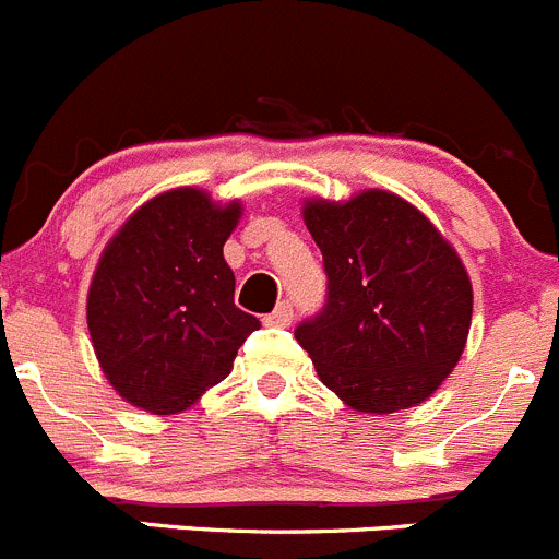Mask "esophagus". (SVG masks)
Masks as SVG:
<instances>
[{
	"instance_id": "34e87169",
	"label": "esophagus",
	"mask_w": 559,
	"mask_h": 559,
	"mask_svg": "<svg viewBox=\"0 0 559 559\" xmlns=\"http://www.w3.org/2000/svg\"><path fill=\"white\" fill-rule=\"evenodd\" d=\"M290 321H294V307H290L288 301H283V305H276L274 313L265 316V324H269V326H288Z\"/></svg>"
}]
</instances>
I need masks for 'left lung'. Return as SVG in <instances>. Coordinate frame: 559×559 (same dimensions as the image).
I'll return each mask as SVG.
<instances>
[{"instance_id":"obj_1","label":"left lung","mask_w":559,"mask_h":559,"mask_svg":"<svg viewBox=\"0 0 559 559\" xmlns=\"http://www.w3.org/2000/svg\"><path fill=\"white\" fill-rule=\"evenodd\" d=\"M301 218L324 254L330 296L296 341L346 407L388 416L427 402L468 341L474 288L457 249L416 204L366 188L310 197Z\"/></svg>"}]
</instances>
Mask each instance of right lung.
Here are the masks:
<instances>
[{"mask_svg": "<svg viewBox=\"0 0 559 559\" xmlns=\"http://www.w3.org/2000/svg\"><path fill=\"white\" fill-rule=\"evenodd\" d=\"M240 199L182 186L124 218L91 276L85 319L105 380L127 404L174 416L227 380L254 316L235 307L224 243Z\"/></svg>", "mask_w": 559, "mask_h": 559, "instance_id": "add662e5", "label": "right lung"}]
</instances>
